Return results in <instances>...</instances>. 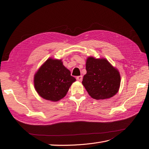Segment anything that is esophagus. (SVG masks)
I'll return each instance as SVG.
<instances>
[{
    "mask_svg": "<svg viewBox=\"0 0 149 149\" xmlns=\"http://www.w3.org/2000/svg\"><path fill=\"white\" fill-rule=\"evenodd\" d=\"M76 79H77L78 81H81L83 79V76H79L76 77Z\"/></svg>",
    "mask_w": 149,
    "mask_h": 149,
    "instance_id": "obj_1",
    "label": "esophagus"
}]
</instances>
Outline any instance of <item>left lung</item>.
<instances>
[{
	"label": "left lung",
	"mask_w": 149,
	"mask_h": 149,
	"mask_svg": "<svg viewBox=\"0 0 149 149\" xmlns=\"http://www.w3.org/2000/svg\"><path fill=\"white\" fill-rule=\"evenodd\" d=\"M86 70L82 84L92 98L106 100L118 93L120 84L119 71L105 58L88 57Z\"/></svg>",
	"instance_id": "1"
}]
</instances>
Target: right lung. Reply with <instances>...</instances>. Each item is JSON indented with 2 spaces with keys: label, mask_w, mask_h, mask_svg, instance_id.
I'll return each instance as SVG.
<instances>
[{
  "label": "right lung",
  "mask_w": 149,
  "mask_h": 149,
  "mask_svg": "<svg viewBox=\"0 0 149 149\" xmlns=\"http://www.w3.org/2000/svg\"><path fill=\"white\" fill-rule=\"evenodd\" d=\"M76 81L61 60L49 58L34 75V86L45 100L56 102L63 98Z\"/></svg>",
  "instance_id": "1"
}]
</instances>
